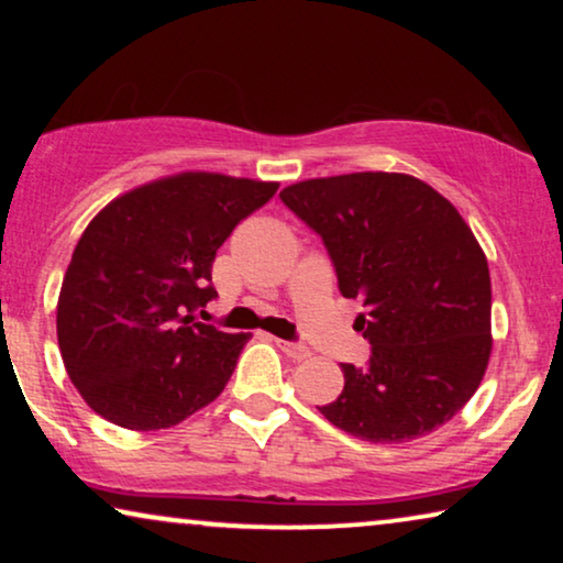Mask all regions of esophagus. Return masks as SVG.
Masks as SVG:
<instances>
[{"label":"esophagus","instance_id":"obj_1","mask_svg":"<svg viewBox=\"0 0 563 563\" xmlns=\"http://www.w3.org/2000/svg\"><path fill=\"white\" fill-rule=\"evenodd\" d=\"M276 345H279V349L295 361H305V358L312 356L310 349H307V345H302V343H297V341H276Z\"/></svg>","mask_w":563,"mask_h":563}]
</instances>
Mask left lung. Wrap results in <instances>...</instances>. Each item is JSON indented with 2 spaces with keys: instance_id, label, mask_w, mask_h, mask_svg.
Here are the masks:
<instances>
[{
  "instance_id": "obj_1",
  "label": "left lung",
  "mask_w": 563,
  "mask_h": 563,
  "mask_svg": "<svg viewBox=\"0 0 563 563\" xmlns=\"http://www.w3.org/2000/svg\"><path fill=\"white\" fill-rule=\"evenodd\" d=\"M282 202L322 238L343 297L361 299L366 366L341 364L320 412L368 443H405L449 422L479 387L492 335L489 266L449 199L407 174L291 184Z\"/></svg>"
}]
</instances>
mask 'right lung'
Listing matches in <instances>:
<instances>
[{
	"label": "right lung",
	"instance_id": "obj_1",
	"mask_svg": "<svg viewBox=\"0 0 563 563\" xmlns=\"http://www.w3.org/2000/svg\"><path fill=\"white\" fill-rule=\"evenodd\" d=\"M279 184L189 172L104 207L76 243L58 297V349L104 420L172 428L225 389L249 333L197 322L212 261Z\"/></svg>",
	"mask_w": 563,
	"mask_h": 563
}]
</instances>
